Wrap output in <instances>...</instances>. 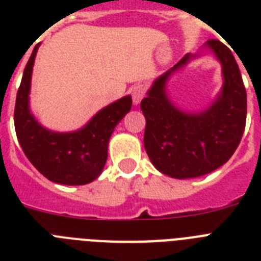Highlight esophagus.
Instances as JSON below:
<instances>
[{
	"label": "esophagus",
	"mask_w": 261,
	"mask_h": 261,
	"mask_svg": "<svg viewBox=\"0 0 261 261\" xmlns=\"http://www.w3.org/2000/svg\"><path fill=\"white\" fill-rule=\"evenodd\" d=\"M145 94H146V88L142 84H138L133 88V101H134L135 106L141 102V100L145 97Z\"/></svg>",
	"instance_id": "esophagus-1"
}]
</instances>
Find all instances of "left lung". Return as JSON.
I'll use <instances>...</instances> for the list:
<instances>
[{
    "label": "left lung",
    "instance_id": "left-lung-1",
    "mask_svg": "<svg viewBox=\"0 0 261 261\" xmlns=\"http://www.w3.org/2000/svg\"><path fill=\"white\" fill-rule=\"evenodd\" d=\"M222 65L223 87L213 106L187 114L173 106L165 84L194 55L187 54L157 79L141 101L146 128L145 149L161 173L174 178L199 177L229 161L243 138L247 122V90L233 53L217 39L207 42Z\"/></svg>",
    "mask_w": 261,
    "mask_h": 261
}]
</instances>
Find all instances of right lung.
Listing matches in <instances>:
<instances>
[{
    "mask_svg": "<svg viewBox=\"0 0 261 261\" xmlns=\"http://www.w3.org/2000/svg\"><path fill=\"white\" fill-rule=\"evenodd\" d=\"M35 47L22 74L14 107V128L24 154L50 181L84 186L101 173L108 157V142L115 127L131 110V96L98 111L88 124L73 133H54L42 127L30 111Z\"/></svg>",
    "mask_w": 261,
    "mask_h": 261,
    "instance_id": "obj_1",
    "label": "right lung"
}]
</instances>
